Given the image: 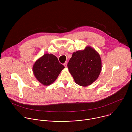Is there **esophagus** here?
<instances>
[{"label": "esophagus", "mask_w": 132, "mask_h": 132, "mask_svg": "<svg viewBox=\"0 0 132 132\" xmlns=\"http://www.w3.org/2000/svg\"><path fill=\"white\" fill-rule=\"evenodd\" d=\"M67 62H65V63L64 64V66L65 67H67Z\"/></svg>", "instance_id": "esophagus-1"}]
</instances>
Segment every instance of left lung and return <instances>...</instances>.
<instances>
[{"label": "left lung", "instance_id": "obj_1", "mask_svg": "<svg viewBox=\"0 0 132 132\" xmlns=\"http://www.w3.org/2000/svg\"><path fill=\"white\" fill-rule=\"evenodd\" d=\"M67 67L77 84L87 87L95 81L101 71L102 62L99 54L91 46L73 52Z\"/></svg>", "mask_w": 132, "mask_h": 132}]
</instances>
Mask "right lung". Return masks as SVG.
<instances>
[{
	"label": "right lung",
	"mask_w": 132,
	"mask_h": 132,
	"mask_svg": "<svg viewBox=\"0 0 132 132\" xmlns=\"http://www.w3.org/2000/svg\"><path fill=\"white\" fill-rule=\"evenodd\" d=\"M64 68L55 55L47 53L36 61L32 70L38 81L44 86H49L56 80Z\"/></svg>",
	"instance_id": "obj_1"
}]
</instances>
